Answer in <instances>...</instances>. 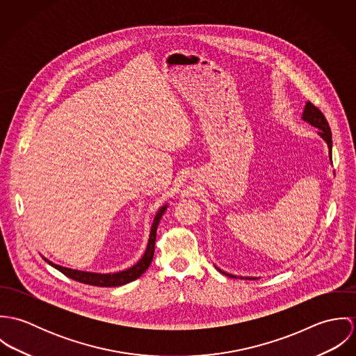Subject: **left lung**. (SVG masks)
Wrapping results in <instances>:
<instances>
[{"instance_id":"left-lung-1","label":"left lung","mask_w":356,"mask_h":356,"mask_svg":"<svg viewBox=\"0 0 356 356\" xmlns=\"http://www.w3.org/2000/svg\"><path fill=\"white\" fill-rule=\"evenodd\" d=\"M303 119L307 120L309 124L315 126L319 129V136L326 141L327 147H329V154H330V159H332V131H330V127H329V123L325 118V115L321 112V109L314 105L312 102H308L305 104V112H303ZM222 274H226L227 277H233L236 278L234 275L232 274H227L225 271H222L220 268H218ZM248 280H252V278H248Z\"/></svg>"}]
</instances>
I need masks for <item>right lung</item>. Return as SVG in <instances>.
Returning <instances> with one entry per match:
<instances>
[{
    "label": "right lung",
    "mask_w": 356,
    "mask_h": 356,
    "mask_svg": "<svg viewBox=\"0 0 356 356\" xmlns=\"http://www.w3.org/2000/svg\"><path fill=\"white\" fill-rule=\"evenodd\" d=\"M165 205L161 207L159 209V212L154 216L153 220L152 229H151V236H149V241H148V247L144 256L140 259V261L137 264H134L133 267L124 270V271H119V273H113V274H97V273H86V271H78V270H71L67 267H61L58 264H54L49 260H47L51 266L54 268H57L58 271H61L64 275H67L68 278H72L75 281H79L82 284H88V285H95V286H105V288H111V286H120L124 284H129L134 280H137L140 275H143L147 268L149 267L151 261H152L153 254H154V241H156V230H157V225L160 222L161 215L165 211Z\"/></svg>",
    "instance_id": "obj_1"
}]
</instances>
